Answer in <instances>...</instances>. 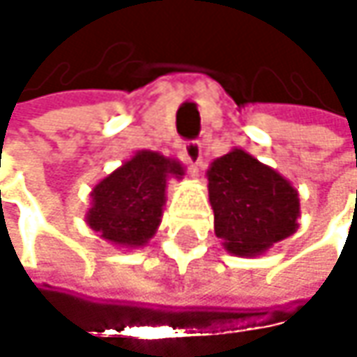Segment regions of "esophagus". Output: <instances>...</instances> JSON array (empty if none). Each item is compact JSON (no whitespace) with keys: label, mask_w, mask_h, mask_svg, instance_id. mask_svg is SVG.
Segmentation results:
<instances>
[{"label":"esophagus","mask_w":357,"mask_h":357,"mask_svg":"<svg viewBox=\"0 0 357 357\" xmlns=\"http://www.w3.org/2000/svg\"><path fill=\"white\" fill-rule=\"evenodd\" d=\"M183 157H185V161L190 163V167L196 172L198 169V165L202 163V142L200 140H188V142H183Z\"/></svg>","instance_id":"esophagus-1"}]
</instances>
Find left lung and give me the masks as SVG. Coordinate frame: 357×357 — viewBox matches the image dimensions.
<instances>
[{"label":"left lung","mask_w":357,"mask_h":357,"mask_svg":"<svg viewBox=\"0 0 357 357\" xmlns=\"http://www.w3.org/2000/svg\"><path fill=\"white\" fill-rule=\"evenodd\" d=\"M206 176L215 234L229 252L252 256L298 229V192L248 153L234 149L213 161Z\"/></svg>","instance_id":"left-lung-1"}]
</instances>
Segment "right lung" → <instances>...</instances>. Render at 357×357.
<instances>
[{
  "instance_id": "right-lung-1",
  "label": "right lung",
  "mask_w": 357,
  "mask_h": 357,
  "mask_svg": "<svg viewBox=\"0 0 357 357\" xmlns=\"http://www.w3.org/2000/svg\"><path fill=\"white\" fill-rule=\"evenodd\" d=\"M183 176L178 161L142 151L93 190L89 225L109 242L142 246L161 223L167 176Z\"/></svg>"
}]
</instances>
